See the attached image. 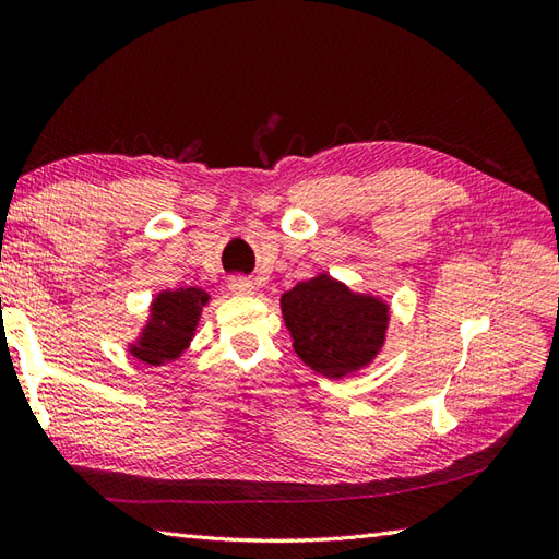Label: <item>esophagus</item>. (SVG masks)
I'll list each match as a JSON object with an SVG mask.
<instances>
[{"mask_svg":"<svg viewBox=\"0 0 559 559\" xmlns=\"http://www.w3.org/2000/svg\"><path fill=\"white\" fill-rule=\"evenodd\" d=\"M228 288H230V293H235V295H252V293L257 290V286H254V281H249V278H245V276H237V278H230V283H228Z\"/></svg>","mask_w":559,"mask_h":559,"instance_id":"esophagus-1","label":"esophagus"}]
</instances>
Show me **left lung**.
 Segmentation results:
<instances>
[{
    "label": "left lung",
    "instance_id": "8db88e82",
    "mask_svg": "<svg viewBox=\"0 0 559 559\" xmlns=\"http://www.w3.org/2000/svg\"><path fill=\"white\" fill-rule=\"evenodd\" d=\"M281 312L300 360L329 379L370 365L386 341L389 305L326 273L283 293Z\"/></svg>",
    "mask_w": 559,
    "mask_h": 559
}]
</instances>
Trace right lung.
I'll list each match as a JSON object with an SVG mask.
<instances>
[{
  "mask_svg": "<svg viewBox=\"0 0 559 559\" xmlns=\"http://www.w3.org/2000/svg\"><path fill=\"white\" fill-rule=\"evenodd\" d=\"M209 293L201 288L163 290L151 302V317L141 336L129 346V353L146 365H165L180 358L194 338L201 307L209 302Z\"/></svg>",
  "mask_w": 559,
  "mask_h": 559,
  "instance_id": "right-lung-1",
  "label": "right lung"
}]
</instances>
